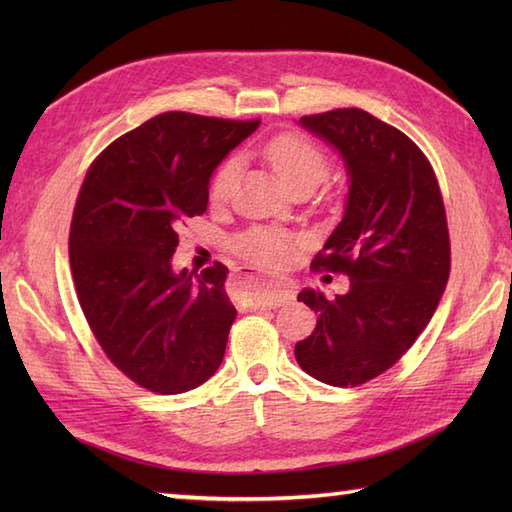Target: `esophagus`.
<instances>
[{"instance_id":"esophagus-1","label":"esophagus","mask_w":512,"mask_h":512,"mask_svg":"<svg viewBox=\"0 0 512 512\" xmlns=\"http://www.w3.org/2000/svg\"><path fill=\"white\" fill-rule=\"evenodd\" d=\"M255 275H244V281L248 284L246 292V301L250 308H277L284 306V303L292 301L295 292H292L290 286L281 284V281H273V284H255Z\"/></svg>"}]
</instances>
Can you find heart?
Instances as JSON below:
<instances>
[{
    "mask_svg": "<svg viewBox=\"0 0 512 512\" xmlns=\"http://www.w3.org/2000/svg\"><path fill=\"white\" fill-rule=\"evenodd\" d=\"M264 158L292 193L312 191L328 176V158L323 151L312 140L297 134H281L270 140L264 147ZM235 178L237 160L231 158L213 176L211 200L224 202L233 189ZM235 248L250 262L266 268L286 266L290 257L288 239L277 231H268V228H253V231L239 235Z\"/></svg>",
    "mask_w": 512,
    "mask_h": 512,
    "instance_id": "b5f03b06",
    "label": "heart"
}]
</instances>
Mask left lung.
<instances>
[{
	"label": "left lung",
	"mask_w": 512,
	"mask_h": 512,
	"mask_svg": "<svg viewBox=\"0 0 512 512\" xmlns=\"http://www.w3.org/2000/svg\"><path fill=\"white\" fill-rule=\"evenodd\" d=\"M299 125L343 162V217L312 266L343 270L350 290L299 292L317 328L295 356L325 385H363L409 350L438 308L451 264L447 215L429 160L400 129L356 107Z\"/></svg>",
	"instance_id": "left-lung-1"
}]
</instances>
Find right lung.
Segmentation results:
<instances>
[{
    "instance_id": "obj_1",
    "label": "right lung",
    "mask_w": 512,
    "mask_h": 512,
    "mask_svg": "<svg viewBox=\"0 0 512 512\" xmlns=\"http://www.w3.org/2000/svg\"><path fill=\"white\" fill-rule=\"evenodd\" d=\"M257 127L158 114L114 140L85 176L70 228L76 297L110 361L156 394L195 389L222 365L237 317L228 268L178 270L176 228L206 211L213 171Z\"/></svg>"
}]
</instances>
